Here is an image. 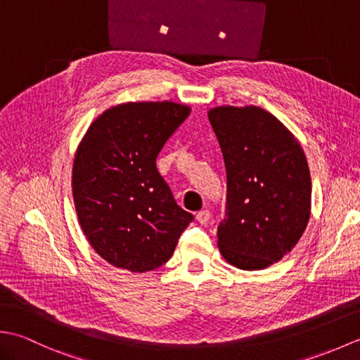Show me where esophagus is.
<instances>
[{
    "instance_id": "obj_1",
    "label": "esophagus",
    "mask_w": 360,
    "mask_h": 360,
    "mask_svg": "<svg viewBox=\"0 0 360 360\" xmlns=\"http://www.w3.org/2000/svg\"><path fill=\"white\" fill-rule=\"evenodd\" d=\"M196 221L200 224H207L210 221V212L209 210H201L196 213Z\"/></svg>"
}]
</instances>
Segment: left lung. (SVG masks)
<instances>
[{
    "mask_svg": "<svg viewBox=\"0 0 360 360\" xmlns=\"http://www.w3.org/2000/svg\"><path fill=\"white\" fill-rule=\"evenodd\" d=\"M207 114L227 172L219 252L238 269H264L292 250L308 226L307 156L297 137L259 106H217Z\"/></svg>",
    "mask_w": 360,
    "mask_h": 360,
    "instance_id": "obj_1",
    "label": "left lung"
}]
</instances>
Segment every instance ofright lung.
I'll return each mask as SVG.
<instances>
[{
  "mask_svg": "<svg viewBox=\"0 0 360 360\" xmlns=\"http://www.w3.org/2000/svg\"><path fill=\"white\" fill-rule=\"evenodd\" d=\"M190 111L170 101L111 106L75 151L72 196L80 227L97 254L119 269H158L193 221L156 168L159 151Z\"/></svg>",
  "mask_w": 360,
  "mask_h": 360,
  "instance_id": "obj_1",
  "label": "right lung"
}]
</instances>
